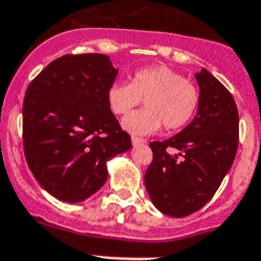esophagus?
I'll use <instances>...</instances> for the list:
<instances>
[{"mask_svg":"<svg viewBox=\"0 0 261 261\" xmlns=\"http://www.w3.org/2000/svg\"><path fill=\"white\" fill-rule=\"evenodd\" d=\"M130 140H132V145L133 146H137V145H140V144H145V140L140 139V137H135V136H133Z\"/></svg>","mask_w":261,"mask_h":261,"instance_id":"34e87169","label":"esophagus"}]
</instances>
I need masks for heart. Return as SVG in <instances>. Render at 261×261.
<instances>
[{"label": "heart", "instance_id": "b5f03b06", "mask_svg": "<svg viewBox=\"0 0 261 261\" xmlns=\"http://www.w3.org/2000/svg\"><path fill=\"white\" fill-rule=\"evenodd\" d=\"M115 115H126L144 100L145 108L122 120V128L136 136L153 135L164 125L175 130L188 125L199 107V91L177 71L166 66L136 71L130 83L115 82L107 92Z\"/></svg>", "mask_w": 261, "mask_h": 261}]
</instances>
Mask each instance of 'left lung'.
I'll list each match as a JSON object with an SVG mask.
<instances>
[{
    "mask_svg": "<svg viewBox=\"0 0 261 261\" xmlns=\"http://www.w3.org/2000/svg\"><path fill=\"white\" fill-rule=\"evenodd\" d=\"M199 107L193 121L165 141L150 142L153 161L145 188L157 210L188 217L214 197L230 171L239 144L232 95L206 68L195 73Z\"/></svg>",
    "mask_w": 261,
    "mask_h": 261,
    "instance_id": "obj_1",
    "label": "left lung"
}]
</instances>
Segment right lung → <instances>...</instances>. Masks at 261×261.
Returning a JSON list of instances; mask_svg holds the SVG:
<instances>
[{"instance_id": "right-lung-1", "label": "right lung", "mask_w": 261, "mask_h": 261, "mask_svg": "<svg viewBox=\"0 0 261 261\" xmlns=\"http://www.w3.org/2000/svg\"><path fill=\"white\" fill-rule=\"evenodd\" d=\"M119 70L104 54L64 55L28 87L23 149L31 173L48 194L77 203L108 178L107 162L132 148L108 106Z\"/></svg>"}]
</instances>
